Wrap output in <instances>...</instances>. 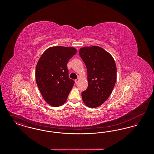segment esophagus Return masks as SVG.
<instances>
[{
	"label": "esophagus",
	"instance_id": "obj_1",
	"mask_svg": "<svg viewBox=\"0 0 154 154\" xmlns=\"http://www.w3.org/2000/svg\"><path fill=\"white\" fill-rule=\"evenodd\" d=\"M79 81H80V80H79V79H76V80H75V84H77L79 83Z\"/></svg>",
	"mask_w": 154,
	"mask_h": 154
}]
</instances>
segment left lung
I'll list each match as a JSON object with an SVG mask.
<instances>
[{
    "label": "left lung",
    "instance_id": "1",
    "mask_svg": "<svg viewBox=\"0 0 154 154\" xmlns=\"http://www.w3.org/2000/svg\"><path fill=\"white\" fill-rule=\"evenodd\" d=\"M79 54L86 65L88 87L81 93L89 107L100 106L110 96L117 80V67L112 57L98 46L85 47Z\"/></svg>",
    "mask_w": 154,
    "mask_h": 154
}]
</instances>
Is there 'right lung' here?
<instances>
[{
  "instance_id": "obj_1",
  "label": "right lung",
  "mask_w": 154,
  "mask_h": 154,
  "mask_svg": "<svg viewBox=\"0 0 154 154\" xmlns=\"http://www.w3.org/2000/svg\"><path fill=\"white\" fill-rule=\"evenodd\" d=\"M77 50L73 47H52L44 52L36 68L37 87L45 101L54 107L63 104L73 88L67 64Z\"/></svg>"
}]
</instances>
